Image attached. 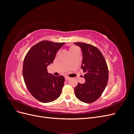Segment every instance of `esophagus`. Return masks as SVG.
Wrapping results in <instances>:
<instances>
[{
  "label": "esophagus",
  "mask_w": 134,
  "mask_h": 134,
  "mask_svg": "<svg viewBox=\"0 0 134 134\" xmlns=\"http://www.w3.org/2000/svg\"><path fill=\"white\" fill-rule=\"evenodd\" d=\"M65 79L66 80H69L70 79V78H69V77H68V76H65Z\"/></svg>",
  "instance_id": "1"
}]
</instances>
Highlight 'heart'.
<instances>
[{
    "mask_svg": "<svg viewBox=\"0 0 134 134\" xmlns=\"http://www.w3.org/2000/svg\"><path fill=\"white\" fill-rule=\"evenodd\" d=\"M76 49H77V48H76V47L72 46V47H71L70 48L69 51H70V52H71V51H74V50H75Z\"/></svg>",
    "mask_w": 134,
    "mask_h": 134,
    "instance_id": "1",
    "label": "heart"
}]
</instances>
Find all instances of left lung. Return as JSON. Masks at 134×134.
Wrapping results in <instances>:
<instances>
[{"label": "left lung", "instance_id": "obj_1", "mask_svg": "<svg viewBox=\"0 0 134 134\" xmlns=\"http://www.w3.org/2000/svg\"><path fill=\"white\" fill-rule=\"evenodd\" d=\"M82 51L81 68L87 72L84 77L86 83H79L74 88L77 98L83 102H94L102 94L108 80V69L104 58L98 48L82 42H75Z\"/></svg>", "mask_w": 134, "mask_h": 134}]
</instances>
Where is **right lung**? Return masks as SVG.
<instances>
[{"instance_id": "obj_1", "label": "right lung", "mask_w": 134, "mask_h": 134, "mask_svg": "<svg viewBox=\"0 0 134 134\" xmlns=\"http://www.w3.org/2000/svg\"><path fill=\"white\" fill-rule=\"evenodd\" d=\"M64 44L40 42L30 48L24 59L23 76L26 86L32 96L40 102H51L62 93L64 77L49 74L47 67L53 63L58 51Z\"/></svg>"}]
</instances>
